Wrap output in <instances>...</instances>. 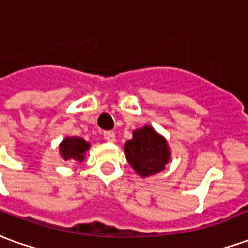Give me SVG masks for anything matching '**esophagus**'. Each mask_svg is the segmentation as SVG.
Returning a JSON list of instances; mask_svg holds the SVG:
<instances>
[{"instance_id": "esophagus-1", "label": "esophagus", "mask_w": 248, "mask_h": 248, "mask_svg": "<svg viewBox=\"0 0 248 248\" xmlns=\"http://www.w3.org/2000/svg\"><path fill=\"white\" fill-rule=\"evenodd\" d=\"M103 137L106 141H108V142H114L115 141V133L111 130H107L103 133Z\"/></svg>"}]
</instances>
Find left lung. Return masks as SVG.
Returning <instances> with one entry per match:
<instances>
[{"mask_svg": "<svg viewBox=\"0 0 248 248\" xmlns=\"http://www.w3.org/2000/svg\"><path fill=\"white\" fill-rule=\"evenodd\" d=\"M124 152L129 164L142 178L163 171L170 160L166 140L151 126L134 131L133 138L124 145Z\"/></svg>", "mask_w": 248, "mask_h": 248, "instance_id": "left-lung-1", "label": "left lung"}]
</instances>
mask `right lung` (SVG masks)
I'll return each instance as SVG.
<instances>
[{"mask_svg":"<svg viewBox=\"0 0 248 248\" xmlns=\"http://www.w3.org/2000/svg\"><path fill=\"white\" fill-rule=\"evenodd\" d=\"M89 148L88 142H85V140L80 137H67L63 140V142L61 144V155L63 160H77L82 161L84 159V153Z\"/></svg>","mask_w":248,"mask_h":248,"instance_id":"add662e5","label":"right lung"}]
</instances>
